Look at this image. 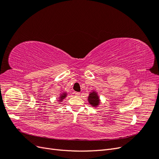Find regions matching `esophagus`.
<instances>
[{"instance_id": "1", "label": "esophagus", "mask_w": 159, "mask_h": 159, "mask_svg": "<svg viewBox=\"0 0 159 159\" xmlns=\"http://www.w3.org/2000/svg\"><path fill=\"white\" fill-rule=\"evenodd\" d=\"M75 95L76 96H80V92H75Z\"/></svg>"}]
</instances>
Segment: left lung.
<instances>
[{"label": "left lung", "mask_w": 159, "mask_h": 159, "mask_svg": "<svg viewBox=\"0 0 159 159\" xmlns=\"http://www.w3.org/2000/svg\"><path fill=\"white\" fill-rule=\"evenodd\" d=\"M88 102L92 107H98L99 105L100 100L99 95L95 91H92V92H90L89 94Z\"/></svg>", "instance_id": "obj_1"}]
</instances>
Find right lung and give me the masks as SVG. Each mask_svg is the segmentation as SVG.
<instances>
[{"label":"right lung","instance_id":"add662e5","mask_svg":"<svg viewBox=\"0 0 159 159\" xmlns=\"http://www.w3.org/2000/svg\"><path fill=\"white\" fill-rule=\"evenodd\" d=\"M66 96H67L66 92H64L63 93H61V94L60 95V98H59V100H58V101H60V102H61L62 100H63L64 99H65V98H66Z\"/></svg>","mask_w":159,"mask_h":159}]
</instances>
